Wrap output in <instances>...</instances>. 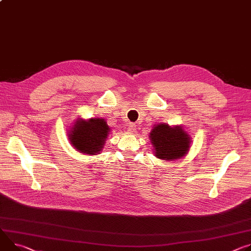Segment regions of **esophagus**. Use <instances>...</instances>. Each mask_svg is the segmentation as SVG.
I'll use <instances>...</instances> for the list:
<instances>
[{"instance_id":"obj_1","label":"esophagus","mask_w":251,"mask_h":251,"mask_svg":"<svg viewBox=\"0 0 251 251\" xmlns=\"http://www.w3.org/2000/svg\"><path fill=\"white\" fill-rule=\"evenodd\" d=\"M128 131H129L130 133H134V132L136 131V125L133 124V123H130V124L128 125Z\"/></svg>"}]
</instances>
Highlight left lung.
<instances>
[{
	"mask_svg": "<svg viewBox=\"0 0 251 251\" xmlns=\"http://www.w3.org/2000/svg\"><path fill=\"white\" fill-rule=\"evenodd\" d=\"M149 137L155 156L163 160L181 159L190 148V136L181 126L171 127L165 123L154 125Z\"/></svg>",
	"mask_w": 251,
	"mask_h": 251,
	"instance_id": "8db88e82",
	"label": "left lung"
}]
</instances>
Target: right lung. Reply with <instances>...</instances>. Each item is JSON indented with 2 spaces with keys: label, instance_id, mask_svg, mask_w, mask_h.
<instances>
[{
  "label": "right lung",
  "instance_id": "obj_1",
  "mask_svg": "<svg viewBox=\"0 0 251 251\" xmlns=\"http://www.w3.org/2000/svg\"><path fill=\"white\" fill-rule=\"evenodd\" d=\"M109 132L110 128L103 118L77 119L70 130L69 140L77 151L96 155L102 150Z\"/></svg>",
  "mask_w": 251,
  "mask_h": 251
}]
</instances>
